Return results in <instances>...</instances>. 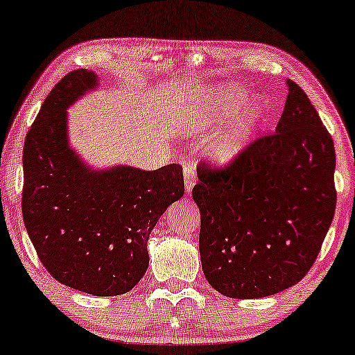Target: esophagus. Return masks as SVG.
I'll return each mask as SVG.
<instances>
[{"label": "esophagus", "mask_w": 355, "mask_h": 355, "mask_svg": "<svg viewBox=\"0 0 355 355\" xmlns=\"http://www.w3.org/2000/svg\"><path fill=\"white\" fill-rule=\"evenodd\" d=\"M196 184V168L193 166L184 167V188H187L188 193L194 188Z\"/></svg>", "instance_id": "esophagus-1"}]
</instances>
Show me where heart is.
Returning <instances> with one entry per match:
<instances>
[{
  "label": "heart",
  "instance_id": "heart-1",
  "mask_svg": "<svg viewBox=\"0 0 355 355\" xmlns=\"http://www.w3.org/2000/svg\"><path fill=\"white\" fill-rule=\"evenodd\" d=\"M245 103L246 93L243 89L221 88L216 98L210 103H191L184 105L180 121H182V126L187 131H202V129H207L213 123L226 121L229 118H232ZM262 114L263 109L261 105L252 107L243 116L239 118L232 126H229L226 131L219 134L215 140V145H213V153L218 159L229 161L241 153V150L248 142L251 131L262 118Z\"/></svg>",
  "mask_w": 355,
  "mask_h": 355
}]
</instances>
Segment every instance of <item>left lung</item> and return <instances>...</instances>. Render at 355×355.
Returning a JSON list of instances; mask_svg holds the SVG:
<instances>
[{
  "label": "left lung",
  "mask_w": 355,
  "mask_h": 355,
  "mask_svg": "<svg viewBox=\"0 0 355 355\" xmlns=\"http://www.w3.org/2000/svg\"><path fill=\"white\" fill-rule=\"evenodd\" d=\"M288 85L277 131L226 164L198 166L202 268L230 299H261L299 283L335 215L334 140L306 93Z\"/></svg>",
  "instance_id": "obj_1"
}]
</instances>
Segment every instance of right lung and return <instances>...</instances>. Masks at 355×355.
Here are the masks:
<instances>
[{"instance_id":"1","label":"right lung","mask_w":355,"mask_h":355,"mask_svg":"<svg viewBox=\"0 0 355 355\" xmlns=\"http://www.w3.org/2000/svg\"><path fill=\"white\" fill-rule=\"evenodd\" d=\"M76 69L44 101L24 147L21 213L42 266L61 284L98 297L131 291L148 268L151 229L184 194L183 168L88 171L67 147L66 109L89 88Z\"/></svg>"}]
</instances>
